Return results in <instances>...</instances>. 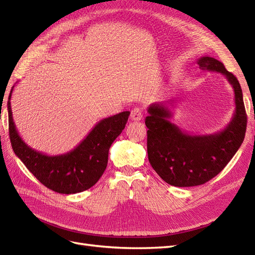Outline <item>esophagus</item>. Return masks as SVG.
<instances>
[{"mask_svg":"<svg viewBox=\"0 0 255 255\" xmlns=\"http://www.w3.org/2000/svg\"><path fill=\"white\" fill-rule=\"evenodd\" d=\"M130 119L134 120V121H140L142 119L141 110L138 109V107L132 110V112H130Z\"/></svg>","mask_w":255,"mask_h":255,"instance_id":"esophagus-1","label":"esophagus"}]
</instances>
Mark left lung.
Wrapping results in <instances>:
<instances>
[{"label":"left lung","mask_w":255,"mask_h":255,"mask_svg":"<svg viewBox=\"0 0 255 255\" xmlns=\"http://www.w3.org/2000/svg\"><path fill=\"white\" fill-rule=\"evenodd\" d=\"M197 64L202 70L221 73L234 90L235 111L229 125L219 132L194 135L184 132L170 121L172 112L167 102L148 107L149 161L166 183L176 187H190L206 183L217 175L242 145L247 128L243 91L236 76L219 60L211 56L200 57Z\"/></svg>","instance_id":"left-lung-1"}]
</instances>
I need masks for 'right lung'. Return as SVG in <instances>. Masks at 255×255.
I'll use <instances>...</instances> for the list:
<instances>
[{
	"label": "right lung",
	"mask_w": 255,
	"mask_h": 255,
	"mask_svg": "<svg viewBox=\"0 0 255 255\" xmlns=\"http://www.w3.org/2000/svg\"><path fill=\"white\" fill-rule=\"evenodd\" d=\"M12 89L7 102L9 138L13 152L22 163L45 187L59 194H76L94 186L105 171L111 145L125 128L129 112L99 121L73 150L48 155L30 148L19 135L10 106Z\"/></svg>",
	"instance_id": "obj_1"
}]
</instances>
